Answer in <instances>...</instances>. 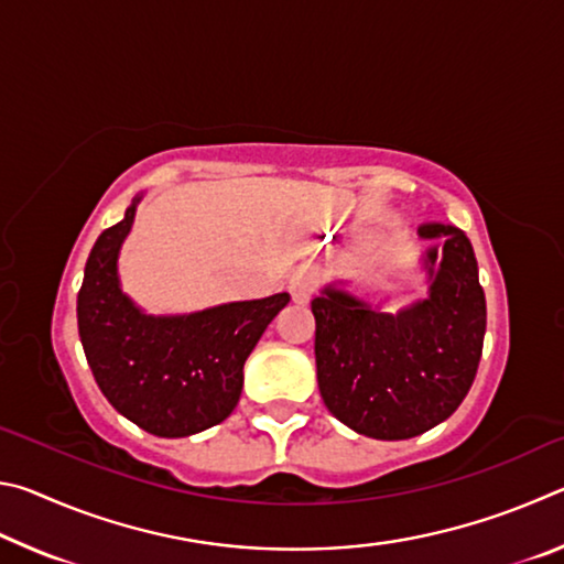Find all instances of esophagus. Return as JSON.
<instances>
[{
	"instance_id": "1",
	"label": "esophagus",
	"mask_w": 564,
	"mask_h": 564,
	"mask_svg": "<svg viewBox=\"0 0 564 564\" xmlns=\"http://www.w3.org/2000/svg\"><path fill=\"white\" fill-rule=\"evenodd\" d=\"M313 289H316V275H313V271L301 269V271H295L291 275L289 291H291L293 303H299V305L308 303L311 295H313Z\"/></svg>"
}]
</instances>
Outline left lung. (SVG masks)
Returning a JSON list of instances; mask_svg holds the SVG:
<instances>
[{
  "instance_id": "left-lung-1",
  "label": "left lung",
  "mask_w": 564,
  "mask_h": 564,
  "mask_svg": "<svg viewBox=\"0 0 564 564\" xmlns=\"http://www.w3.org/2000/svg\"><path fill=\"white\" fill-rule=\"evenodd\" d=\"M420 256L427 295L388 313L348 281L323 285L316 316V370L326 408L376 441H408L451 417L470 390L485 338V293L470 238L451 224H423Z\"/></svg>"
}]
</instances>
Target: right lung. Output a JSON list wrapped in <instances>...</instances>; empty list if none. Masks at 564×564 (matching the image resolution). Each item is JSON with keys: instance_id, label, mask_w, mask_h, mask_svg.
Instances as JSON below:
<instances>
[{"instance_id": "right-lung-1", "label": "right lung", "mask_w": 564, "mask_h": 564, "mask_svg": "<svg viewBox=\"0 0 564 564\" xmlns=\"http://www.w3.org/2000/svg\"><path fill=\"white\" fill-rule=\"evenodd\" d=\"M139 202L91 248L76 299L79 338L104 398L123 417L159 437L196 435L234 413L243 362L291 295L151 316L119 281V253Z\"/></svg>"}]
</instances>
